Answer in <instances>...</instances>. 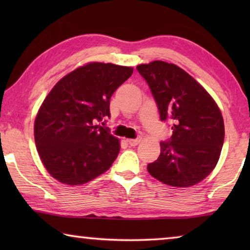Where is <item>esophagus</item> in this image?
Wrapping results in <instances>:
<instances>
[{"label":"esophagus","mask_w":250,"mask_h":250,"mask_svg":"<svg viewBox=\"0 0 250 250\" xmlns=\"http://www.w3.org/2000/svg\"><path fill=\"white\" fill-rule=\"evenodd\" d=\"M141 141V138H137V139H129L128 140V143L131 146H138L139 143H140Z\"/></svg>","instance_id":"esophagus-1"}]
</instances>
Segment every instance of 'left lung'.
<instances>
[{"mask_svg":"<svg viewBox=\"0 0 250 250\" xmlns=\"http://www.w3.org/2000/svg\"><path fill=\"white\" fill-rule=\"evenodd\" d=\"M149 84L162 121L172 137L161 142L150 174L164 184L188 188L204 180L218 162L225 137L221 110L192 76L174 64L155 61L137 67Z\"/></svg>","mask_w":250,"mask_h":250,"instance_id":"8db88e82","label":"left lung"}]
</instances>
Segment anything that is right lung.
<instances>
[{
    "label": "right lung",
    "mask_w": 250,
    "mask_h": 250,
    "mask_svg": "<svg viewBox=\"0 0 250 250\" xmlns=\"http://www.w3.org/2000/svg\"><path fill=\"white\" fill-rule=\"evenodd\" d=\"M133 68L104 62L79 67L55 84L34 125L37 152L54 179L80 185L112 166L119 140L98 125L110 118V99Z\"/></svg>",
    "instance_id": "1"
}]
</instances>
